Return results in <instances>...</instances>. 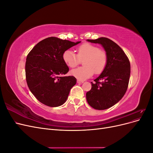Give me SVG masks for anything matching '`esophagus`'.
Here are the masks:
<instances>
[{
  "mask_svg": "<svg viewBox=\"0 0 153 153\" xmlns=\"http://www.w3.org/2000/svg\"><path fill=\"white\" fill-rule=\"evenodd\" d=\"M77 83H78V84H82V83H84V81L78 80H77Z\"/></svg>",
  "mask_w": 153,
  "mask_h": 153,
  "instance_id": "1",
  "label": "esophagus"
}]
</instances>
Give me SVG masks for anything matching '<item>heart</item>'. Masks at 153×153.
I'll return each mask as SVG.
<instances>
[{"label":"heart","mask_w":153,"mask_h":153,"mask_svg":"<svg viewBox=\"0 0 153 153\" xmlns=\"http://www.w3.org/2000/svg\"><path fill=\"white\" fill-rule=\"evenodd\" d=\"M62 59L66 65L73 68L79 65L84 59V66L74 69L71 74L80 80H84L93 75L94 73L100 74L107 64V55L104 50L90 43H84L77 48V55L70 50L63 53Z\"/></svg>","instance_id":"heart-1"}]
</instances>
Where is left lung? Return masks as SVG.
<instances>
[{
  "mask_svg": "<svg viewBox=\"0 0 153 153\" xmlns=\"http://www.w3.org/2000/svg\"><path fill=\"white\" fill-rule=\"evenodd\" d=\"M87 41L101 45L107 55L105 68L94 80L95 82H91V89L86 93L91 106L105 110L118 103L126 93L130 76V62L122 48L108 38L102 37Z\"/></svg>",
  "mask_w": 153,
  "mask_h": 153,
  "instance_id": "1",
  "label": "left lung"
}]
</instances>
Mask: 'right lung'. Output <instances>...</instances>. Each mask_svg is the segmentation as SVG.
I'll return each instance as SVG.
<instances>
[{
	"label": "right lung",
	"instance_id": "right-lung-1",
	"mask_svg": "<svg viewBox=\"0 0 153 153\" xmlns=\"http://www.w3.org/2000/svg\"><path fill=\"white\" fill-rule=\"evenodd\" d=\"M80 43L50 37L41 41L27 55V84L41 103L57 107L66 102L76 79L73 76H64L69 71V68L63 61L62 55Z\"/></svg>",
	"mask_w": 153,
	"mask_h": 153
}]
</instances>
